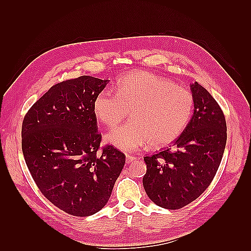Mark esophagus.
<instances>
[{"label":"esophagus","instance_id":"1","mask_svg":"<svg viewBox=\"0 0 251 251\" xmlns=\"http://www.w3.org/2000/svg\"><path fill=\"white\" fill-rule=\"evenodd\" d=\"M136 156H134V155H129V154H126V163L127 164H130V163H132L134 161H136Z\"/></svg>","mask_w":251,"mask_h":251}]
</instances>
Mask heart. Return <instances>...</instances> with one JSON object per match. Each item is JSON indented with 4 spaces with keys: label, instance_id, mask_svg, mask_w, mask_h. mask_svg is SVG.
Masks as SVG:
<instances>
[{
    "label": "heart",
    "instance_id": "heart-1",
    "mask_svg": "<svg viewBox=\"0 0 251 251\" xmlns=\"http://www.w3.org/2000/svg\"><path fill=\"white\" fill-rule=\"evenodd\" d=\"M130 110V122L110 131L105 139L124 151L150 143L162 148L177 140L188 127L194 111L190 90L145 71L121 77L115 94L108 89L97 94L93 111L99 122L113 128Z\"/></svg>",
    "mask_w": 251,
    "mask_h": 251
}]
</instances>
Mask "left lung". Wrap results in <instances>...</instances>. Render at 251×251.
Returning a JSON list of instances; mask_svg holds the SVG:
<instances>
[{
    "mask_svg": "<svg viewBox=\"0 0 251 251\" xmlns=\"http://www.w3.org/2000/svg\"><path fill=\"white\" fill-rule=\"evenodd\" d=\"M194 113L174 146L145 156L143 188L154 204L180 209L204 193L220 166L226 122L215 98L197 82L191 85Z\"/></svg>",
    "mask_w": 251,
    "mask_h": 251,
    "instance_id": "obj_1",
    "label": "left lung"
}]
</instances>
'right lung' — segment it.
I'll return each mask as SVG.
<instances>
[{"label": "right lung", "instance_id": "1", "mask_svg": "<svg viewBox=\"0 0 251 251\" xmlns=\"http://www.w3.org/2000/svg\"><path fill=\"white\" fill-rule=\"evenodd\" d=\"M106 84L88 75L55 84L24 117L21 148L32 178L52 205L72 216L103 208L125 164L113 146L100 148L93 102Z\"/></svg>", "mask_w": 251, "mask_h": 251}]
</instances>
